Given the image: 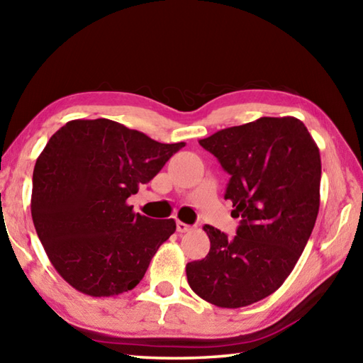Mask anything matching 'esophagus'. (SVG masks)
Instances as JSON below:
<instances>
[{"label": "esophagus", "mask_w": 363, "mask_h": 363, "mask_svg": "<svg viewBox=\"0 0 363 363\" xmlns=\"http://www.w3.org/2000/svg\"><path fill=\"white\" fill-rule=\"evenodd\" d=\"M176 230L179 231V233H189L191 230V226L181 222V220H177V222H176Z\"/></svg>", "instance_id": "1"}]
</instances>
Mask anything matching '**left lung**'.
<instances>
[{"label":"left lung","instance_id":"1","mask_svg":"<svg viewBox=\"0 0 363 363\" xmlns=\"http://www.w3.org/2000/svg\"><path fill=\"white\" fill-rule=\"evenodd\" d=\"M200 145L231 174L225 200L242 220L233 239L204 225L211 250L187 262V281L212 305L247 307L283 285L308 242L319 211L321 155L293 116L228 127Z\"/></svg>","mask_w":363,"mask_h":363}]
</instances>
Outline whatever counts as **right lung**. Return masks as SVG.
<instances>
[{
  "label": "right lung",
  "instance_id": "add662e5",
  "mask_svg": "<svg viewBox=\"0 0 363 363\" xmlns=\"http://www.w3.org/2000/svg\"><path fill=\"white\" fill-rule=\"evenodd\" d=\"M186 143H159L110 119H74L35 160L31 216L64 280L91 297L127 293L176 231L173 218L135 214L127 198Z\"/></svg>",
  "mask_w": 363,
  "mask_h": 363
}]
</instances>
